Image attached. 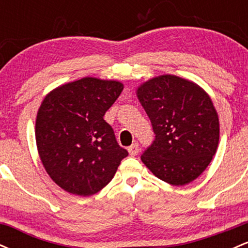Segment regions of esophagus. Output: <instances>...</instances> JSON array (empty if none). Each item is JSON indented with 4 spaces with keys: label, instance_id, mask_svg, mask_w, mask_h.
Here are the masks:
<instances>
[{
    "label": "esophagus",
    "instance_id": "1",
    "mask_svg": "<svg viewBox=\"0 0 248 248\" xmlns=\"http://www.w3.org/2000/svg\"><path fill=\"white\" fill-rule=\"evenodd\" d=\"M139 144L138 143H133L132 146L130 147H128V152H129V154L132 156H135V155H138V153H139Z\"/></svg>",
    "mask_w": 248,
    "mask_h": 248
}]
</instances>
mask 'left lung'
<instances>
[{"label": "left lung", "mask_w": 248, "mask_h": 248, "mask_svg": "<svg viewBox=\"0 0 248 248\" xmlns=\"http://www.w3.org/2000/svg\"><path fill=\"white\" fill-rule=\"evenodd\" d=\"M138 98L155 134L142 162L171 186L192 182L218 147L219 120L210 96L192 81L164 75L141 85Z\"/></svg>", "instance_id": "1"}]
</instances>
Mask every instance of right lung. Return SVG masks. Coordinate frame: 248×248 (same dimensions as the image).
<instances>
[{
  "instance_id": "obj_1",
  "label": "right lung",
  "mask_w": 248,
  "mask_h": 248,
  "mask_svg": "<svg viewBox=\"0 0 248 248\" xmlns=\"http://www.w3.org/2000/svg\"><path fill=\"white\" fill-rule=\"evenodd\" d=\"M124 85L82 78L45 96L36 120V143L46 172L65 191L91 196L114 177L128 156L104 120Z\"/></svg>"
}]
</instances>
